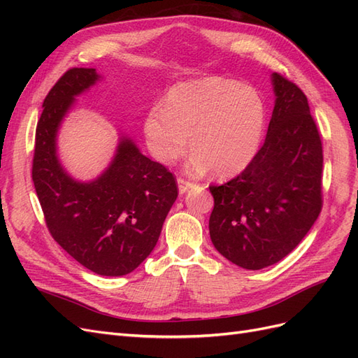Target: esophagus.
<instances>
[{
	"label": "esophagus",
	"instance_id": "obj_1",
	"mask_svg": "<svg viewBox=\"0 0 358 358\" xmlns=\"http://www.w3.org/2000/svg\"><path fill=\"white\" fill-rule=\"evenodd\" d=\"M194 187V183L189 180H185L182 178H178V188H179V194H185L188 192L191 188Z\"/></svg>",
	"mask_w": 358,
	"mask_h": 358
}]
</instances>
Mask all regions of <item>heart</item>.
I'll use <instances>...</instances> for the list:
<instances>
[{
    "label": "heart",
    "mask_w": 358,
    "mask_h": 358,
    "mask_svg": "<svg viewBox=\"0 0 358 358\" xmlns=\"http://www.w3.org/2000/svg\"><path fill=\"white\" fill-rule=\"evenodd\" d=\"M266 124V104L252 86L229 78H204L179 83L164 107L154 106L145 117L146 146L161 164H173L189 148V167L212 169L216 176L241 173L255 157Z\"/></svg>",
    "instance_id": "1"
}]
</instances>
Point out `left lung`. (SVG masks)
I'll use <instances>...</instances> for the list:
<instances>
[{"instance_id":"8db88e82","label":"left lung","mask_w":358,"mask_h":358,"mask_svg":"<svg viewBox=\"0 0 358 358\" xmlns=\"http://www.w3.org/2000/svg\"><path fill=\"white\" fill-rule=\"evenodd\" d=\"M275 107L264 145L239 176L209 187L213 246L236 266L259 270L287 257L321 212L322 146L306 95L272 73Z\"/></svg>"}]
</instances>
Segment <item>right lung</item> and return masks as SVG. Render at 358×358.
I'll use <instances>...</instances> for the list:
<instances>
[{"label": "right lung", "instance_id": "1", "mask_svg": "<svg viewBox=\"0 0 358 358\" xmlns=\"http://www.w3.org/2000/svg\"><path fill=\"white\" fill-rule=\"evenodd\" d=\"M99 80L95 69H71L49 91L36 129L32 180L48 229L64 251L96 275L124 276L152 252L178 187L175 176L125 134L95 179L78 180L62 167L61 124L76 96Z\"/></svg>", "mask_w": 358, "mask_h": 358}]
</instances>
